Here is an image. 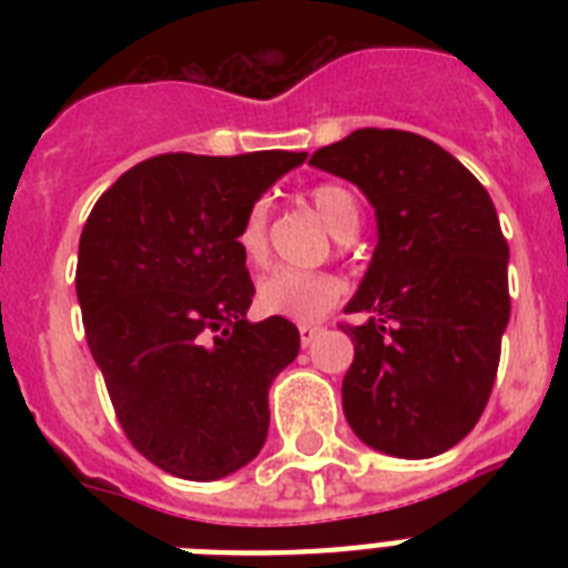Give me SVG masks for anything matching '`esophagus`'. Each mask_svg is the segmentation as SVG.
Segmentation results:
<instances>
[{
    "label": "esophagus",
    "mask_w": 568,
    "mask_h": 568,
    "mask_svg": "<svg viewBox=\"0 0 568 568\" xmlns=\"http://www.w3.org/2000/svg\"><path fill=\"white\" fill-rule=\"evenodd\" d=\"M321 327H312V324H301V345L310 347L315 338H318Z\"/></svg>",
    "instance_id": "esophagus-1"
}]
</instances>
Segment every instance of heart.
<instances>
[{"label":"heart","instance_id":"obj_1","mask_svg":"<svg viewBox=\"0 0 568 568\" xmlns=\"http://www.w3.org/2000/svg\"><path fill=\"white\" fill-rule=\"evenodd\" d=\"M312 205L318 209L327 226L338 239H354L359 230V203L354 191L336 182H321L310 191ZM267 200H256L250 205L239 226V250L250 265H265L267 258ZM345 294V283L324 271H294V267H276L258 283V306L267 315H280L288 321H318L327 310H333L338 297Z\"/></svg>","mask_w":568,"mask_h":568}]
</instances>
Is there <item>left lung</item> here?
I'll list each match as a JSON object with an SVG mask.
<instances>
[{
	"mask_svg": "<svg viewBox=\"0 0 568 568\" xmlns=\"http://www.w3.org/2000/svg\"><path fill=\"white\" fill-rule=\"evenodd\" d=\"M363 189L377 247L347 315V424L365 445L427 459L466 439L493 392L510 321V247L486 189L439 144L356 129L310 159Z\"/></svg>",
	"mask_w": 568,
	"mask_h": 568,
	"instance_id": "obj_1",
	"label": "left lung"
}]
</instances>
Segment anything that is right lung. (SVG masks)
Segmentation results:
<instances>
[{
    "instance_id": "add662e5",
    "label": "right lung",
    "mask_w": 568,
    "mask_h": 568,
    "mask_svg": "<svg viewBox=\"0 0 568 568\" xmlns=\"http://www.w3.org/2000/svg\"><path fill=\"white\" fill-rule=\"evenodd\" d=\"M306 153H164L88 214L75 294L126 439L153 466L217 480L267 436V388L301 351L292 321L250 324L241 217Z\"/></svg>"
}]
</instances>
